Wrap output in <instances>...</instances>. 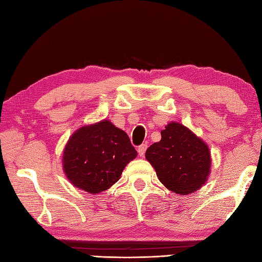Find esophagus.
<instances>
[{"instance_id": "34e87169", "label": "esophagus", "mask_w": 262, "mask_h": 262, "mask_svg": "<svg viewBox=\"0 0 262 262\" xmlns=\"http://www.w3.org/2000/svg\"><path fill=\"white\" fill-rule=\"evenodd\" d=\"M146 148H147V145H146V144H142V145L138 146L137 152H138V154H140V157H144V154H145Z\"/></svg>"}]
</instances>
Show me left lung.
<instances>
[{
	"label": "left lung",
	"instance_id": "8db88e82",
	"mask_svg": "<svg viewBox=\"0 0 262 262\" xmlns=\"http://www.w3.org/2000/svg\"><path fill=\"white\" fill-rule=\"evenodd\" d=\"M145 157L162 185L182 196L202 188L210 172L207 144L179 122L165 126L161 141L146 149Z\"/></svg>",
	"mask_w": 262,
	"mask_h": 262
}]
</instances>
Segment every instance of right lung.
<instances>
[{
  "label": "right lung",
  "mask_w": 262,
  "mask_h": 262,
  "mask_svg": "<svg viewBox=\"0 0 262 262\" xmlns=\"http://www.w3.org/2000/svg\"><path fill=\"white\" fill-rule=\"evenodd\" d=\"M137 157L129 137L109 120L79 128L66 143L63 169L72 185L90 193L107 190Z\"/></svg>",
  "instance_id": "right-lung-1"
}]
</instances>
